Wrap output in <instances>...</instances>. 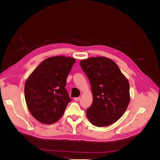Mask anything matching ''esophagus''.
Wrapping results in <instances>:
<instances>
[{"label":"esophagus","instance_id":"esophagus-1","mask_svg":"<svg viewBox=\"0 0 160 160\" xmlns=\"http://www.w3.org/2000/svg\"><path fill=\"white\" fill-rule=\"evenodd\" d=\"M79 99H80V98H74V100L75 101H79Z\"/></svg>","mask_w":160,"mask_h":160}]
</instances>
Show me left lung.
<instances>
[{
    "label": "left lung",
    "mask_w": 160,
    "mask_h": 160,
    "mask_svg": "<svg viewBox=\"0 0 160 160\" xmlns=\"http://www.w3.org/2000/svg\"><path fill=\"white\" fill-rule=\"evenodd\" d=\"M88 77L93 103L86 111L95 126L105 127L117 122L127 109L130 101L129 84L117 64L108 58L91 57L80 61Z\"/></svg>",
    "instance_id": "left-lung-1"
}]
</instances>
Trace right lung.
I'll return each instance as SVG.
<instances>
[{"instance_id": "add662e5", "label": "right lung", "mask_w": 160, "mask_h": 160, "mask_svg": "<svg viewBox=\"0 0 160 160\" xmlns=\"http://www.w3.org/2000/svg\"><path fill=\"white\" fill-rule=\"evenodd\" d=\"M73 58L52 57L43 61L28 77L25 98L28 110L38 122L52 124L63 115L71 101L65 89Z\"/></svg>"}]
</instances>
